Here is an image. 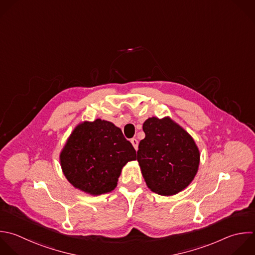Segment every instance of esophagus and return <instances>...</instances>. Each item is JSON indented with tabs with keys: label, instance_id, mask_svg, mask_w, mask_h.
<instances>
[{
	"label": "esophagus",
	"instance_id": "1",
	"mask_svg": "<svg viewBox=\"0 0 255 255\" xmlns=\"http://www.w3.org/2000/svg\"><path fill=\"white\" fill-rule=\"evenodd\" d=\"M130 142H131V144L133 145V147H134L135 149H137V147H138V140L133 137V138L130 139Z\"/></svg>",
	"mask_w": 255,
	"mask_h": 255
}]
</instances>
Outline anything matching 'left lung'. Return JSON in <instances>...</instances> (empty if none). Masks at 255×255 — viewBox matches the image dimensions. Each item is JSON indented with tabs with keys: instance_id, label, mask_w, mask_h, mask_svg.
I'll return each instance as SVG.
<instances>
[{
	"instance_id": "obj_1",
	"label": "left lung",
	"mask_w": 255,
	"mask_h": 255,
	"mask_svg": "<svg viewBox=\"0 0 255 255\" xmlns=\"http://www.w3.org/2000/svg\"><path fill=\"white\" fill-rule=\"evenodd\" d=\"M142 129L145 137L135 159L148 188L166 196L181 191L197 172L199 151L194 140L169 118H150Z\"/></svg>"
}]
</instances>
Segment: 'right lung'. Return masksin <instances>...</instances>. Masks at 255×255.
I'll use <instances>...</instances> for the list:
<instances>
[{"label": "right lung", "instance_id": "right-lung-1", "mask_svg": "<svg viewBox=\"0 0 255 255\" xmlns=\"http://www.w3.org/2000/svg\"><path fill=\"white\" fill-rule=\"evenodd\" d=\"M135 149L114 124L96 120L78 126L62 153L67 179L77 188L99 195L118 184L122 168L135 159Z\"/></svg>", "mask_w": 255, "mask_h": 255}]
</instances>
